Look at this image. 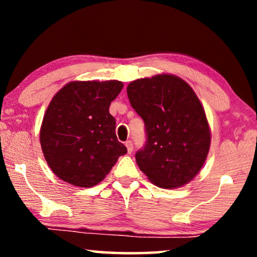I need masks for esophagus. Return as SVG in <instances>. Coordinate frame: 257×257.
Returning a JSON list of instances; mask_svg holds the SVG:
<instances>
[{
    "mask_svg": "<svg viewBox=\"0 0 257 257\" xmlns=\"http://www.w3.org/2000/svg\"><path fill=\"white\" fill-rule=\"evenodd\" d=\"M126 147H127V152L128 153H132L133 152V143L131 142V140H127V142L125 143Z\"/></svg>",
    "mask_w": 257,
    "mask_h": 257,
    "instance_id": "1",
    "label": "esophagus"
}]
</instances>
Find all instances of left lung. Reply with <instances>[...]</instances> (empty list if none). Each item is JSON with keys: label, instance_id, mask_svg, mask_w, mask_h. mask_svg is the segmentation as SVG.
Segmentation results:
<instances>
[{"label": "left lung", "instance_id": "left-lung-1", "mask_svg": "<svg viewBox=\"0 0 257 257\" xmlns=\"http://www.w3.org/2000/svg\"><path fill=\"white\" fill-rule=\"evenodd\" d=\"M127 97L145 124L146 143L136 153L140 170L159 187L188 184L210 145L208 121L194 91L177 76L158 75L130 83Z\"/></svg>", "mask_w": 257, "mask_h": 257}]
</instances>
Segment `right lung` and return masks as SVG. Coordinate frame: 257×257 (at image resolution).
I'll return each instance as SVG.
<instances>
[{
	"instance_id": "add662e5",
	"label": "right lung",
	"mask_w": 257,
	"mask_h": 257,
	"mask_svg": "<svg viewBox=\"0 0 257 257\" xmlns=\"http://www.w3.org/2000/svg\"><path fill=\"white\" fill-rule=\"evenodd\" d=\"M121 89L118 80L71 82L52 98L42 122L41 146L49 167L63 181L92 187L127 153L108 112Z\"/></svg>"
}]
</instances>
